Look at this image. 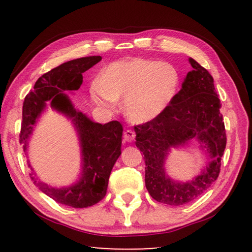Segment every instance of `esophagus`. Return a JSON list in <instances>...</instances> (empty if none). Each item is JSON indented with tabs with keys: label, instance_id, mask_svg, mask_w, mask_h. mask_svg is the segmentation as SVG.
I'll return each mask as SVG.
<instances>
[{
	"label": "esophagus",
	"instance_id": "esophagus-1",
	"mask_svg": "<svg viewBox=\"0 0 252 252\" xmlns=\"http://www.w3.org/2000/svg\"><path fill=\"white\" fill-rule=\"evenodd\" d=\"M135 138V132L132 131V130H126L125 133H123V139H125V141L126 142H132Z\"/></svg>",
	"mask_w": 252,
	"mask_h": 252
}]
</instances>
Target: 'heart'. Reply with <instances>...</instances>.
<instances>
[{"label":"heart","instance_id":"obj_1","mask_svg":"<svg viewBox=\"0 0 252 252\" xmlns=\"http://www.w3.org/2000/svg\"><path fill=\"white\" fill-rule=\"evenodd\" d=\"M181 76L169 62L133 58L120 60L105 67L91 84L97 104L114 110L125 97V112L134 122H149L167 110L180 90Z\"/></svg>","mask_w":252,"mask_h":252}]
</instances>
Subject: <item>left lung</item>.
I'll return each mask as SVG.
<instances>
[{
  "label": "left lung",
  "mask_w": 252,
  "mask_h": 252,
  "mask_svg": "<svg viewBox=\"0 0 252 252\" xmlns=\"http://www.w3.org/2000/svg\"><path fill=\"white\" fill-rule=\"evenodd\" d=\"M176 99L160 117L134 126L135 146L146 161V187L158 202L182 206L202 194L219 177L227 135L221 103L211 74L193 59ZM195 138L211 157L203 173L190 183H177L165 176L164 159L171 146Z\"/></svg>",
  "instance_id": "1"
}]
</instances>
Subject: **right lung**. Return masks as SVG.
<instances>
[{
    "mask_svg": "<svg viewBox=\"0 0 252 252\" xmlns=\"http://www.w3.org/2000/svg\"><path fill=\"white\" fill-rule=\"evenodd\" d=\"M101 59V57L81 58L54 67L37 79L34 90L29 92L23 102L20 143L23 144L25 155L29 136L32 133L36 119L44 110L46 101L51 102L53 109L73 119L83 157L80 181L69 188L55 189L41 182L33 171L29 173L34 185L42 192L58 203L73 208L91 207L104 198L111 170L121 155L123 132L121 123L111 121L100 125L92 122L85 114L75 111L64 93V91L79 90L83 81L82 73L100 62Z\"/></svg>",
    "mask_w": 252,
    "mask_h": 252,
    "instance_id": "1",
    "label": "right lung"
}]
</instances>
